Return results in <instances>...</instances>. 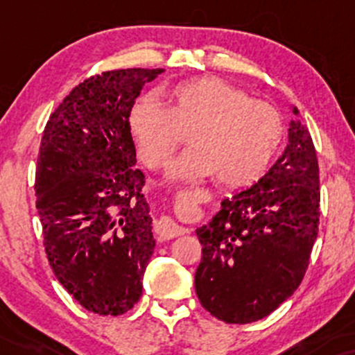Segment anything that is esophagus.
Listing matches in <instances>:
<instances>
[{
	"label": "esophagus",
	"mask_w": 355,
	"mask_h": 355,
	"mask_svg": "<svg viewBox=\"0 0 355 355\" xmlns=\"http://www.w3.org/2000/svg\"><path fill=\"white\" fill-rule=\"evenodd\" d=\"M155 232H157V235L160 239H173V237H178V235H183L185 234V229L180 225H177V223L173 222L170 217H160L158 218L157 225H155Z\"/></svg>",
	"instance_id": "esophagus-1"
}]
</instances>
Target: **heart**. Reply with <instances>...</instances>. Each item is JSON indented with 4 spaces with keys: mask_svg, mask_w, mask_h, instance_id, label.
Instances as JSON below:
<instances>
[{
    "mask_svg": "<svg viewBox=\"0 0 355 355\" xmlns=\"http://www.w3.org/2000/svg\"><path fill=\"white\" fill-rule=\"evenodd\" d=\"M165 105L140 96L128 110L126 123L140 160L160 168L178 144V128H190V148L170 166L173 180L210 177L240 187L262 177L282 140L279 112L254 100L243 89L215 76L180 81L162 92Z\"/></svg>",
    "mask_w": 355,
    "mask_h": 355,
    "instance_id": "obj_1",
    "label": "heart"
}]
</instances>
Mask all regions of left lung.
I'll return each mask as SVG.
<instances>
[{
	"label": "left lung",
	"mask_w": 355,
	"mask_h": 355,
	"mask_svg": "<svg viewBox=\"0 0 355 355\" xmlns=\"http://www.w3.org/2000/svg\"><path fill=\"white\" fill-rule=\"evenodd\" d=\"M292 112L282 157L197 229L203 247L195 291L203 309L227 324L267 317L294 294L309 267L319 232V164L299 110Z\"/></svg>",
	"instance_id": "1"
}]
</instances>
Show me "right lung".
<instances>
[{"label": "right lung", "mask_w": 355, "mask_h": 355, "mask_svg": "<svg viewBox=\"0 0 355 355\" xmlns=\"http://www.w3.org/2000/svg\"><path fill=\"white\" fill-rule=\"evenodd\" d=\"M164 71L92 76L44 126L35 180L44 252L68 294L100 315H121L140 300L153 254L145 175L126 116L144 85Z\"/></svg>", "instance_id": "obj_1"}]
</instances>
